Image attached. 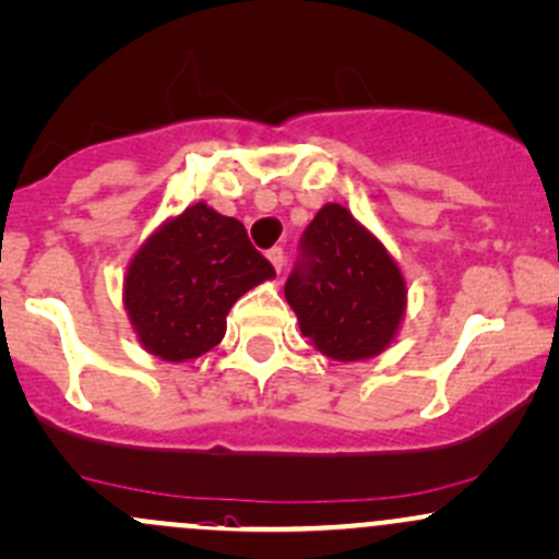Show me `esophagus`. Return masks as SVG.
Wrapping results in <instances>:
<instances>
[{
  "instance_id": "esophagus-1",
  "label": "esophagus",
  "mask_w": 559,
  "mask_h": 559,
  "mask_svg": "<svg viewBox=\"0 0 559 559\" xmlns=\"http://www.w3.org/2000/svg\"><path fill=\"white\" fill-rule=\"evenodd\" d=\"M267 260H270V265L275 267V273H281V270H284V249L273 247L267 251Z\"/></svg>"
}]
</instances>
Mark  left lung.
<instances>
[{"instance_id":"left-lung-1","label":"left lung","mask_w":559,"mask_h":559,"mask_svg":"<svg viewBox=\"0 0 559 559\" xmlns=\"http://www.w3.org/2000/svg\"><path fill=\"white\" fill-rule=\"evenodd\" d=\"M284 294L310 345L342 364L384 353L408 297L384 243L342 204H326L312 217Z\"/></svg>"}]
</instances>
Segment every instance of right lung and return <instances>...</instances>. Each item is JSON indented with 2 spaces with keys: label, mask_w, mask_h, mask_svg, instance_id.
<instances>
[{
  "label": "right lung",
  "mask_w": 559,
  "mask_h": 559,
  "mask_svg": "<svg viewBox=\"0 0 559 559\" xmlns=\"http://www.w3.org/2000/svg\"><path fill=\"white\" fill-rule=\"evenodd\" d=\"M270 278L275 270L251 247L247 228L199 201L134 251L124 310L140 345L182 364L219 345L236 299Z\"/></svg>",
  "instance_id": "right-lung-1"
}]
</instances>
